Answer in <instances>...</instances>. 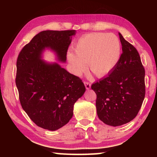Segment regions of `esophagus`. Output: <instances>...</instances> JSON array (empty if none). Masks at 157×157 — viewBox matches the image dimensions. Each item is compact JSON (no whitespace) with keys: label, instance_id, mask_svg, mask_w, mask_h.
Segmentation results:
<instances>
[{"label":"esophagus","instance_id":"obj_1","mask_svg":"<svg viewBox=\"0 0 157 157\" xmlns=\"http://www.w3.org/2000/svg\"><path fill=\"white\" fill-rule=\"evenodd\" d=\"M84 85H85V87H86V89H89L91 88V83L89 82H84Z\"/></svg>","mask_w":157,"mask_h":157}]
</instances>
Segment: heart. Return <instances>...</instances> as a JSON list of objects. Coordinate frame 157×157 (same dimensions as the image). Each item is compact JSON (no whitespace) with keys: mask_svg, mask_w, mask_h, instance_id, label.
I'll return each instance as SVG.
<instances>
[{"mask_svg":"<svg viewBox=\"0 0 157 157\" xmlns=\"http://www.w3.org/2000/svg\"><path fill=\"white\" fill-rule=\"evenodd\" d=\"M75 54L68 53V59L73 73L79 75L85 69L98 78L112 71L121 57V46L118 36L112 33H94L84 34L73 46Z\"/></svg>","mask_w":157,"mask_h":157,"instance_id":"1","label":"heart"}]
</instances>
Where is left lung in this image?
<instances>
[{
    "mask_svg": "<svg viewBox=\"0 0 157 157\" xmlns=\"http://www.w3.org/2000/svg\"><path fill=\"white\" fill-rule=\"evenodd\" d=\"M123 52L107 77L91 85L98 118L108 125L126 124L137 116L145 94V68L133 45L119 33Z\"/></svg>",
    "mask_w": 157,
    "mask_h": 157,
    "instance_id": "1",
    "label": "left lung"
}]
</instances>
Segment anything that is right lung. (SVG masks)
I'll list each match as a JSON object with an SVG mask.
<instances>
[{
    "label": "right lung",
    "mask_w": 157,
    "mask_h": 157,
    "mask_svg": "<svg viewBox=\"0 0 157 157\" xmlns=\"http://www.w3.org/2000/svg\"><path fill=\"white\" fill-rule=\"evenodd\" d=\"M75 30H46L34 36L18 54L16 85L21 107L37 126L55 131L67 124L73 106L86 91L82 79L57 63L41 60L46 48L65 62Z\"/></svg>",
    "instance_id": "1"
}]
</instances>
